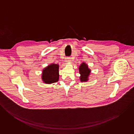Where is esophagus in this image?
Wrapping results in <instances>:
<instances>
[{
	"mask_svg": "<svg viewBox=\"0 0 134 134\" xmlns=\"http://www.w3.org/2000/svg\"><path fill=\"white\" fill-rule=\"evenodd\" d=\"M71 60V58H70V57H67V58H66V62H70Z\"/></svg>",
	"mask_w": 134,
	"mask_h": 134,
	"instance_id": "1",
	"label": "esophagus"
}]
</instances>
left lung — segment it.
<instances>
[{
    "label": "left lung",
    "mask_w": 134,
    "mask_h": 134,
    "mask_svg": "<svg viewBox=\"0 0 134 134\" xmlns=\"http://www.w3.org/2000/svg\"><path fill=\"white\" fill-rule=\"evenodd\" d=\"M80 73L81 75L80 77L81 81L86 82L88 80V76L90 75L91 70L88 68V66L84 63H82L79 68Z\"/></svg>",
    "instance_id": "8db88e82"
}]
</instances>
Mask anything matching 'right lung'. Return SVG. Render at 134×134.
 I'll return each mask as SVG.
<instances>
[{
  "label": "right lung",
  "instance_id": "obj_1",
  "mask_svg": "<svg viewBox=\"0 0 134 134\" xmlns=\"http://www.w3.org/2000/svg\"><path fill=\"white\" fill-rule=\"evenodd\" d=\"M59 65L52 64L44 68L42 72V79L46 84H51L58 81Z\"/></svg>",
  "mask_w": 134,
  "mask_h": 134
}]
</instances>
